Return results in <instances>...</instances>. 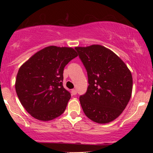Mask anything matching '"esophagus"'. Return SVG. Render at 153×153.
<instances>
[{"instance_id":"34e87169","label":"esophagus","mask_w":153,"mask_h":153,"mask_svg":"<svg viewBox=\"0 0 153 153\" xmlns=\"http://www.w3.org/2000/svg\"><path fill=\"white\" fill-rule=\"evenodd\" d=\"M76 93H77V91H76V89H72V95H76Z\"/></svg>"}]
</instances>
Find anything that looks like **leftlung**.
<instances>
[{"label":"left lung","instance_id":"1","mask_svg":"<svg viewBox=\"0 0 153 153\" xmlns=\"http://www.w3.org/2000/svg\"><path fill=\"white\" fill-rule=\"evenodd\" d=\"M86 70L87 91L79 97L88 118L105 124L122 114L130 100L132 76L125 62L111 50L101 45L76 47Z\"/></svg>","mask_w":153,"mask_h":153}]
</instances>
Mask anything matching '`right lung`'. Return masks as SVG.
I'll list each match as a JSON object with an SVG mask.
<instances>
[{"instance_id": "add662e5", "label": "right lung", "mask_w": 153, "mask_h": 153, "mask_svg": "<svg viewBox=\"0 0 153 153\" xmlns=\"http://www.w3.org/2000/svg\"><path fill=\"white\" fill-rule=\"evenodd\" d=\"M76 56L72 48L50 46L21 66L16 92L22 106L33 118L48 121L63 114L71 97L62 85L63 70Z\"/></svg>"}]
</instances>
